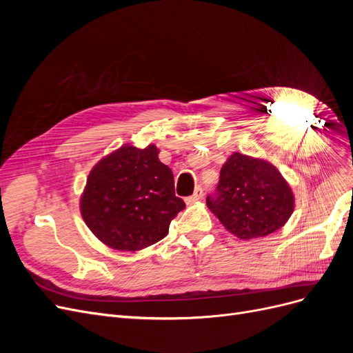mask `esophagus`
<instances>
[{
  "mask_svg": "<svg viewBox=\"0 0 353 353\" xmlns=\"http://www.w3.org/2000/svg\"><path fill=\"white\" fill-rule=\"evenodd\" d=\"M203 194H205V191H203V188H201V187H196L193 196L187 197V199H185V203H187V205H193L194 201H197V200H200V199L203 197Z\"/></svg>",
  "mask_w": 353,
  "mask_h": 353,
  "instance_id": "esophagus-1",
  "label": "esophagus"
}]
</instances>
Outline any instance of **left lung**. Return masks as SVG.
I'll return each instance as SVG.
<instances>
[{"label": "left lung", "mask_w": 353, "mask_h": 353, "mask_svg": "<svg viewBox=\"0 0 353 353\" xmlns=\"http://www.w3.org/2000/svg\"><path fill=\"white\" fill-rule=\"evenodd\" d=\"M208 208L221 223L241 240L265 237L280 230L292 216V188L265 160L234 153L222 166L215 194Z\"/></svg>", "instance_id": "obj_1"}]
</instances>
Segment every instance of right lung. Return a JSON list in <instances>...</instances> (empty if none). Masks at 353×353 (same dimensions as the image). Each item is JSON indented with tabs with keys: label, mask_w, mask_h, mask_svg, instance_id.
Masks as SVG:
<instances>
[{
	"label": "right lung",
	"mask_w": 353,
	"mask_h": 353,
	"mask_svg": "<svg viewBox=\"0 0 353 353\" xmlns=\"http://www.w3.org/2000/svg\"><path fill=\"white\" fill-rule=\"evenodd\" d=\"M156 145L121 147L94 166L81 199L82 218L104 244L140 250L162 240L185 208L175 196L174 174Z\"/></svg>",
	"instance_id": "right-lung-1"
}]
</instances>
